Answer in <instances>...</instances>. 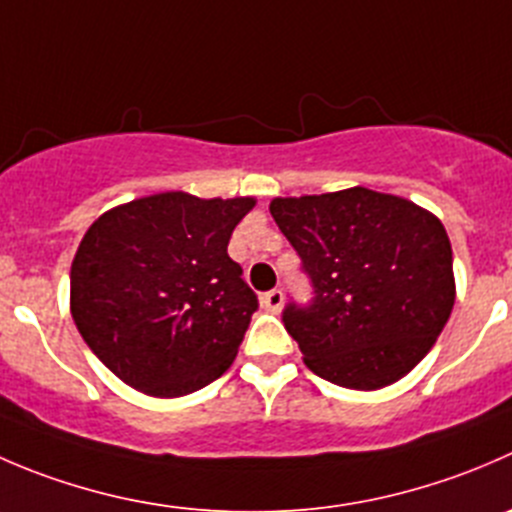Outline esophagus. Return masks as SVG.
<instances>
[{"label":"esophagus","mask_w":512,"mask_h":512,"mask_svg":"<svg viewBox=\"0 0 512 512\" xmlns=\"http://www.w3.org/2000/svg\"><path fill=\"white\" fill-rule=\"evenodd\" d=\"M260 302L267 312H280L282 302H285V295H282V290H270L260 297Z\"/></svg>","instance_id":"obj_1"}]
</instances>
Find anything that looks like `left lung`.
<instances>
[{"mask_svg": "<svg viewBox=\"0 0 512 512\" xmlns=\"http://www.w3.org/2000/svg\"><path fill=\"white\" fill-rule=\"evenodd\" d=\"M270 212L315 295L282 312L305 365L352 390L408 375L453 312V247L443 222L367 187L275 197Z\"/></svg>", "mask_w": 512, "mask_h": 512, "instance_id": "obj_1", "label": "left lung"}]
</instances>
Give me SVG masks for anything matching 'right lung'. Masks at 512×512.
Segmentation results:
<instances>
[{
  "instance_id": "right-lung-1",
  "label": "right lung",
  "mask_w": 512,
  "mask_h": 512,
  "mask_svg": "<svg viewBox=\"0 0 512 512\" xmlns=\"http://www.w3.org/2000/svg\"><path fill=\"white\" fill-rule=\"evenodd\" d=\"M252 207V197L160 192L84 232L69 275L74 325L130 388L180 398L232 365L257 295L227 245Z\"/></svg>"
}]
</instances>
